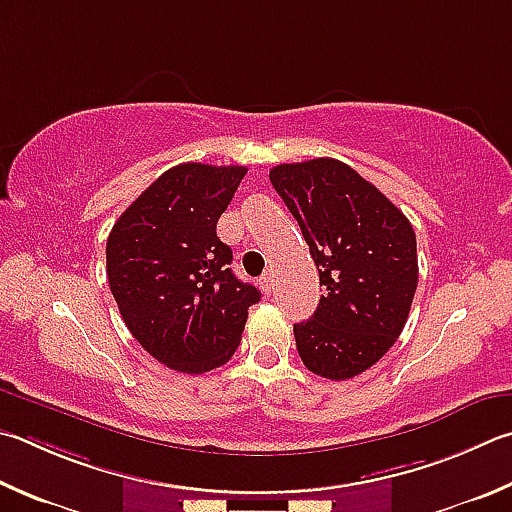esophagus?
I'll use <instances>...</instances> for the list:
<instances>
[{
    "label": "esophagus",
    "mask_w": 512,
    "mask_h": 512,
    "mask_svg": "<svg viewBox=\"0 0 512 512\" xmlns=\"http://www.w3.org/2000/svg\"><path fill=\"white\" fill-rule=\"evenodd\" d=\"M259 284H262V288L266 293H271L273 288V271H266L262 277H259Z\"/></svg>",
    "instance_id": "obj_1"
}]
</instances>
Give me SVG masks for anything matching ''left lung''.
I'll use <instances>...</instances> for the list:
<instances>
[{
	"instance_id": "obj_1",
	"label": "left lung",
	"mask_w": 512,
	"mask_h": 512,
	"mask_svg": "<svg viewBox=\"0 0 512 512\" xmlns=\"http://www.w3.org/2000/svg\"><path fill=\"white\" fill-rule=\"evenodd\" d=\"M271 183L300 224L324 295L293 324L304 367L329 380L362 374L385 356L418 284L416 235L401 210L347 163H282Z\"/></svg>"
}]
</instances>
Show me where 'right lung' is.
Wrapping results in <instances>:
<instances>
[{
  "label": "right lung",
  "mask_w": 512,
  "mask_h": 512,
  "mask_svg": "<svg viewBox=\"0 0 512 512\" xmlns=\"http://www.w3.org/2000/svg\"><path fill=\"white\" fill-rule=\"evenodd\" d=\"M244 165L181 163L163 172L107 239V280L127 329L161 365L203 374L239 347L262 293L230 271L217 221Z\"/></svg>",
  "instance_id": "obj_1"
}]
</instances>
